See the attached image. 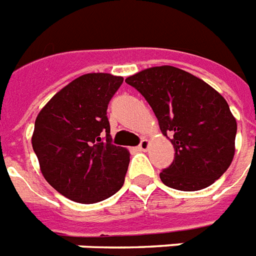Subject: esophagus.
Masks as SVG:
<instances>
[{"label":"esophagus","mask_w":256,"mask_h":256,"mask_svg":"<svg viewBox=\"0 0 256 256\" xmlns=\"http://www.w3.org/2000/svg\"><path fill=\"white\" fill-rule=\"evenodd\" d=\"M150 147V140L148 139H143L139 144V150L140 151H147Z\"/></svg>","instance_id":"esophagus-1"}]
</instances>
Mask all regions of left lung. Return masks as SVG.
I'll list each match as a JSON object with an SVG mask.
<instances>
[{"label": "left lung", "instance_id": "obj_1", "mask_svg": "<svg viewBox=\"0 0 256 256\" xmlns=\"http://www.w3.org/2000/svg\"><path fill=\"white\" fill-rule=\"evenodd\" d=\"M176 150L159 176L166 186L184 192L208 188L226 172L235 155L238 124L222 94L188 71L150 67L128 76Z\"/></svg>", "mask_w": 256, "mask_h": 256}]
</instances>
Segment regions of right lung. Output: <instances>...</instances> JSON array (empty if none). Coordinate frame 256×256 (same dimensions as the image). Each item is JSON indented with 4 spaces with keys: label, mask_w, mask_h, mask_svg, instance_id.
Masks as SVG:
<instances>
[{
    "label": "right lung",
    "mask_w": 256,
    "mask_h": 256,
    "mask_svg": "<svg viewBox=\"0 0 256 256\" xmlns=\"http://www.w3.org/2000/svg\"><path fill=\"white\" fill-rule=\"evenodd\" d=\"M122 80V76L106 72L78 76L36 117L32 147L40 172L71 201L100 202L124 184L130 151L110 143L106 117L108 104Z\"/></svg>",
    "instance_id": "add662e5"
}]
</instances>
